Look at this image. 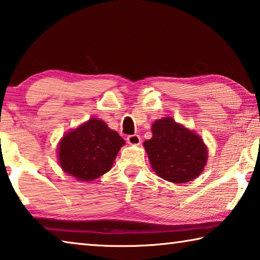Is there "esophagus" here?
Wrapping results in <instances>:
<instances>
[{
  "label": "esophagus",
  "mask_w": 260,
  "mask_h": 260,
  "mask_svg": "<svg viewBox=\"0 0 260 260\" xmlns=\"http://www.w3.org/2000/svg\"><path fill=\"white\" fill-rule=\"evenodd\" d=\"M127 142H128L131 146H139L141 143V138L138 134H133V135H128L127 136Z\"/></svg>",
  "instance_id": "1"
}]
</instances>
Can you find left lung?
Segmentation results:
<instances>
[{
    "mask_svg": "<svg viewBox=\"0 0 260 260\" xmlns=\"http://www.w3.org/2000/svg\"><path fill=\"white\" fill-rule=\"evenodd\" d=\"M152 138L143 146L158 177L184 183L199 177L208 160V148L200 135L164 117L151 126Z\"/></svg>",
    "mask_w": 260,
    "mask_h": 260,
    "instance_id": "left-lung-1",
    "label": "left lung"
}]
</instances>
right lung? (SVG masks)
I'll list each match as a JSON object with an SVG mask.
<instances>
[{"instance_id":"add662e5","label":"right lung","mask_w":260,"mask_h":260,"mask_svg":"<svg viewBox=\"0 0 260 260\" xmlns=\"http://www.w3.org/2000/svg\"><path fill=\"white\" fill-rule=\"evenodd\" d=\"M125 141L104 121L91 118L59 141L61 170L79 181H93L110 171Z\"/></svg>"}]
</instances>
